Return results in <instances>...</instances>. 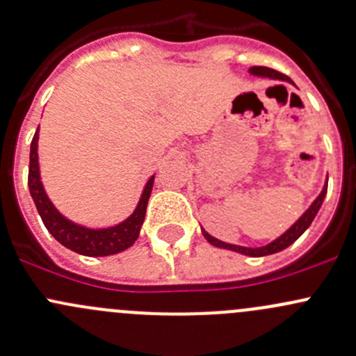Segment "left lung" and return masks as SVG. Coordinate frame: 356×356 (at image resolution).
<instances>
[{
  "label": "left lung",
  "mask_w": 356,
  "mask_h": 356,
  "mask_svg": "<svg viewBox=\"0 0 356 356\" xmlns=\"http://www.w3.org/2000/svg\"><path fill=\"white\" fill-rule=\"evenodd\" d=\"M250 74L251 75H258V77L279 79V81H286V82H291V84H293V81H291L288 75L281 74V72L274 70V68H268V67H251L250 68ZM325 195H327V184L324 186V189H322L321 195L317 196V200H315L314 203L310 204V208H308V210L305 211V213L301 215V217L298 218V220L294 222L293 225H291L288 231H286L284 234L281 236V238L275 239V241L268 243L267 246L246 248V246H238V245H229V243H224V241H218V239H215L213 236L208 234V232L204 231V229H201V231H203V236H204V238H207V241L210 243V245H213V246H217V248H224V250L238 251V253L248 254V257H265V254L277 253V251L286 250V248L293 245V243L296 241V239L300 238V236L303 234V232L307 231L308 227H310V224H312V222H314L315 215H317V211L321 210L322 203H324Z\"/></svg>",
  "instance_id": "8db88e82"
}]
</instances>
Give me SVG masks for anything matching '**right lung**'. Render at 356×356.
<instances>
[{
	"label": "right lung",
	"mask_w": 356,
	"mask_h": 356,
	"mask_svg": "<svg viewBox=\"0 0 356 356\" xmlns=\"http://www.w3.org/2000/svg\"><path fill=\"white\" fill-rule=\"evenodd\" d=\"M38 131L31 143V161H29V191H31L32 200H34L35 208L42 218V224L46 225L53 238L68 250L75 251L84 257H108V254L120 253L134 245L136 239L139 238V231L145 222L146 207H148L149 195L153 189V181L155 175L146 182L145 191H143L141 200L136 207L134 213L125 218L120 224L113 225L108 229H89L82 225L74 224L68 218L63 217L55 204L51 203L42 188L41 177H39V161H38Z\"/></svg>",
	"instance_id": "1"
}]
</instances>
